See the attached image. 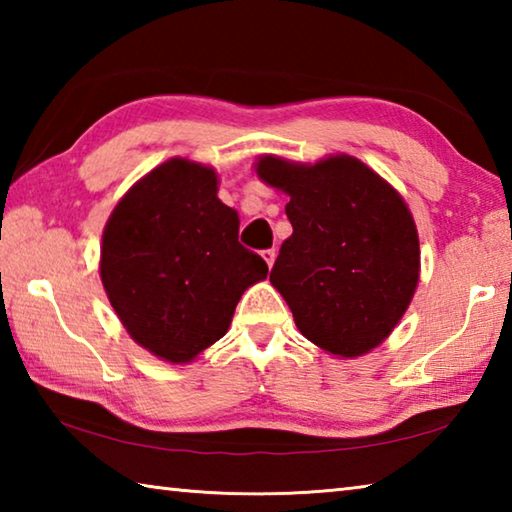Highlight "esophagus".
Segmentation results:
<instances>
[{"label": "esophagus", "mask_w": 512, "mask_h": 512, "mask_svg": "<svg viewBox=\"0 0 512 512\" xmlns=\"http://www.w3.org/2000/svg\"><path fill=\"white\" fill-rule=\"evenodd\" d=\"M275 248H268V250H264V253H262V257H264V262L268 264V268H271L273 264H275Z\"/></svg>", "instance_id": "esophagus-1"}]
</instances>
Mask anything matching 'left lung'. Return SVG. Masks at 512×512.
Instances as JSON below:
<instances>
[{"instance_id":"obj_1","label":"left lung","mask_w":512,"mask_h":512,"mask_svg":"<svg viewBox=\"0 0 512 512\" xmlns=\"http://www.w3.org/2000/svg\"><path fill=\"white\" fill-rule=\"evenodd\" d=\"M266 185L289 196L293 235L271 271L305 339L354 359L388 339L420 280L415 221L397 189L352 155L316 164L262 155Z\"/></svg>"}]
</instances>
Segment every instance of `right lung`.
<instances>
[{
    "label": "right lung",
    "instance_id": "obj_1",
    "mask_svg": "<svg viewBox=\"0 0 512 512\" xmlns=\"http://www.w3.org/2000/svg\"><path fill=\"white\" fill-rule=\"evenodd\" d=\"M212 167L171 158L112 210L101 282L131 339L169 363L194 361L225 336L268 266L239 244V214L219 201Z\"/></svg>",
    "mask_w": 512,
    "mask_h": 512
}]
</instances>
